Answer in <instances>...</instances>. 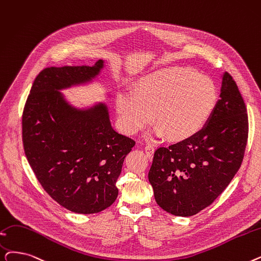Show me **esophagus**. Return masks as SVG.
I'll return each instance as SVG.
<instances>
[{
    "label": "esophagus",
    "instance_id": "1",
    "mask_svg": "<svg viewBox=\"0 0 261 261\" xmlns=\"http://www.w3.org/2000/svg\"><path fill=\"white\" fill-rule=\"evenodd\" d=\"M145 152H146L147 156H148L149 159H151L152 155H153V152H154V147L151 144H147L145 146Z\"/></svg>",
    "mask_w": 261,
    "mask_h": 261
}]
</instances>
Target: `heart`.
<instances>
[{
  "mask_svg": "<svg viewBox=\"0 0 261 261\" xmlns=\"http://www.w3.org/2000/svg\"><path fill=\"white\" fill-rule=\"evenodd\" d=\"M219 99L218 88L193 68L174 66L144 76L138 89H124L116 97L122 130L134 134L153 119V133L175 141L193 138L206 126Z\"/></svg>",
  "mask_w": 261,
  "mask_h": 261,
  "instance_id": "obj_1",
  "label": "heart"
}]
</instances>
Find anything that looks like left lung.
Instances as JSON below:
<instances>
[{
	"instance_id": "1",
	"label": "left lung",
	"mask_w": 261,
	"mask_h": 261,
	"mask_svg": "<svg viewBox=\"0 0 261 261\" xmlns=\"http://www.w3.org/2000/svg\"><path fill=\"white\" fill-rule=\"evenodd\" d=\"M247 135L245 103L225 72L220 99L203 129L154 151L148 179L158 205L177 217H191L210 206L239 171Z\"/></svg>"
}]
</instances>
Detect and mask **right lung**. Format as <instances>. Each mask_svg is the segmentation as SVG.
Returning <instances> with one entry per match:
<instances>
[{
    "label": "right lung",
    "instance_id": "obj_1",
    "mask_svg": "<svg viewBox=\"0 0 261 261\" xmlns=\"http://www.w3.org/2000/svg\"><path fill=\"white\" fill-rule=\"evenodd\" d=\"M105 66L49 67L36 76L22 115V141L43 190L75 213H97L118 195L116 181L135 142L111 126L105 103L81 110L61 89L88 83Z\"/></svg>",
    "mask_w": 261,
    "mask_h": 261
}]
</instances>
